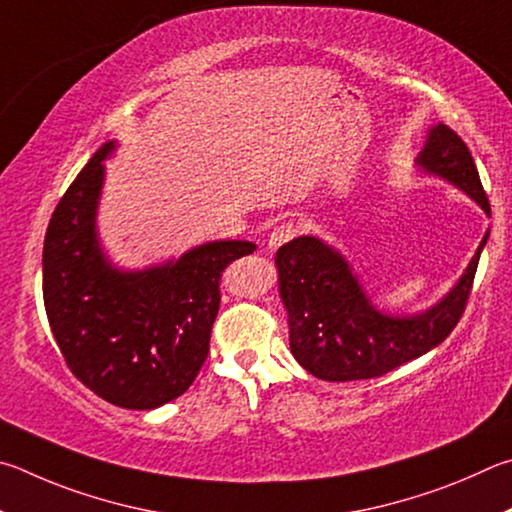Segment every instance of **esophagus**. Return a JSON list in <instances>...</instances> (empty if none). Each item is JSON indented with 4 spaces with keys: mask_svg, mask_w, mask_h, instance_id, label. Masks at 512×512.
Here are the masks:
<instances>
[{
    "mask_svg": "<svg viewBox=\"0 0 512 512\" xmlns=\"http://www.w3.org/2000/svg\"><path fill=\"white\" fill-rule=\"evenodd\" d=\"M294 236H297V227L292 222H279L270 233V240H267V247L272 251L279 249L285 242H290Z\"/></svg>",
    "mask_w": 512,
    "mask_h": 512,
    "instance_id": "esophagus-1",
    "label": "esophagus"
}]
</instances>
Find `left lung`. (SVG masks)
I'll list each match as a JSON object with an SVG mask.
<instances>
[{"instance_id":"obj_1","label":"left lung","mask_w":512,"mask_h":512,"mask_svg":"<svg viewBox=\"0 0 512 512\" xmlns=\"http://www.w3.org/2000/svg\"><path fill=\"white\" fill-rule=\"evenodd\" d=\"M416 166L420 173L459 188L490 218L470 150L447 125L427 130ZM488 236L490 229L452 290L416 315H391L375 306L346 256L321 238L299 236L285 242L274 261L294 360L319 380L351 382L378 378L429 353L459 324Z\"/></svg>"}]
</instances>
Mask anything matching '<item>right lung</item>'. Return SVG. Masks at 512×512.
Wrapping results in <instances>:
<instances>
[{
    "instance_id": "obj_1",
    "label": "right lung",
    "mask_w": 512,
    "mask_h": 512,
    "mask_svg": "<svg viewBox=\"0 0 512 512\" xmlns=\"http://www.w3.org/2000/svg\"><path fill=\"white\" fill-rule=\"evenodd\" d=\"M107 141L51 215L42 292L51 333L71 373L123 409H157L191 387L209 353L220 276L256 251L249 240H211L164 263L125 270L98 236Z\"/></svg>"
}]
</instances>
